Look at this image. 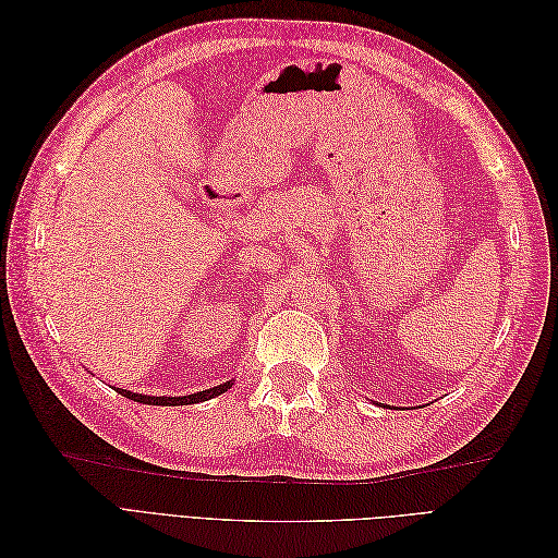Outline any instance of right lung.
Segmentation results:
<instances>
[{
    "instance_id": "obj_1",
    "label": "right lung",
    "mask_w": 558,
    "mask_h": 558,
    "mask_svg": "<svg viewBox=\"0 0 558 558\" xmlns=\"http://www.w3.org/2000/svg\"><path fill=\"white\" fill-rule=\"evenodd\" d=\"M232 386V381H226V384H218L214 388H207V391H197L193 396H177V398H167V396H142V393H132V391H125V388H116L118 393L134 400V402H144V404H165V408H177V404H195V402H205V400H211L216 396L226 393L228 388Z\"/></svg>"
}]
</instances>
